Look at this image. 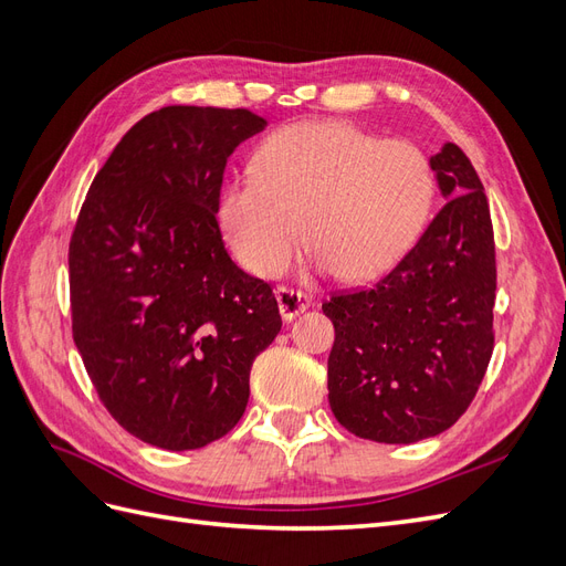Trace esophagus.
<instances>
[{
	"label": "esophagus",
	"instance_id": "34e87169",
	"mask_svg": "<svg viewBox=\"0 0 566 566\" xmlns=\"http://www.w3.org/2000/svg\"><path fill=\"white\" fill-rule=\"evenodd\" d=\"M276 300H279V312H281L283 321H293L302 312L316 306L314 297L300 293V290H290V287H279L276 290Z\"/></svg>",
	"mask_w": 566,
	"mask_h": 566
}]
</instances>
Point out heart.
<instances>
[{
  "instance_id": "obj_1",
  "label": "heart",
  "mask_w": 566,
  "mask_h": 566,
  "mask_svg": "<svg viewBox=\"0 0 566 566\" xmlns=\"http://www.w3.org/2000/svg\"><path fill=\"white\" fill-rule=\"evenodd\" d=\"M432 200V167L416 144L380 142L342 119H310L256 146L252 177L221 191L219 227L241 264L260 276L283 273L306 233L316 271L361 283L403 260Z\"/></svg>"
}]
</instances>
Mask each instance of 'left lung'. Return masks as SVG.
I'll return each instance as SVG.
<instances>
[{"label": "left lung", "mask_w": 566, "mask_h": 566, "mask_svg": "<svg viewBox=\"0 0 566 566\" xmlns=\"http://www.w3.org/2000/svg\"><path fill=\"white\" fill-rule=\"evenodd\" d=\"M443 205L416 248L368 290L335 295L328 401L361 439L413 443L465 413L493 352L495 245L470 158L443 144L430 158Z\"/></svg>", "instance_id": "left-lung-1"}]
</instances>
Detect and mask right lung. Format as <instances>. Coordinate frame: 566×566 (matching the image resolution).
Instances as JSON below:
<instances>
[{
	"label": "right lung",
	"instance_id": "add662e5",
	"mask_svg": "<svg viewBox=\"0 0 566 566\" xmlns=\"http://www.w3.org/2000/svg\"><path fill=\"white\" fill-rule=\"evenodd\" d=\"M266 119L167 106L98 169L71 238L73 337L108 413L150 447L193 451L231 432L250 368L281 331L271 285L229 256L219 191Z\"/></svg>",
	"mask_w": 566,
	"mask_h": 566
}]
</instances>
